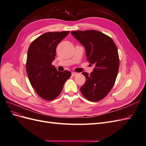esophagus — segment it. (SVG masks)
Wrapping results in <instances>:
<instances>
[{
  "label": "esophagus",
  "mask_w": 146,
  "mask_h": 146,
  "mask_svg": "<svg viewBox=\"0 0 146 146\" xmlns=\"http://www.w3.org/2000/svg\"><path fill=\"white\" fill-rule=\"evenodd\" d=\"M76 75H77V72H72V76H76Z\"/></svg>",
  "instance_id": "esophagus-1"
}]
</instances>
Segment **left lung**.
Here are the masks:
<instances>
[{"label":"left lung","instance_id":"left-lung-1","mask_svg":"<svg viewBox=\"0 0 146 146\" xmlns=\"http://www.w3.org/2000/svg\"><path fill=\"white\" fill-rule=\"evenodd\" d=\"M72 36L85 47L86 59L94 68L90 74L83 72L85 83L80 88L88 100L104 99L116 81L119 67L117 47L113 39L98 30L72 31Z\"/></svg>","mask_w":146,"mask_h":146}]
</instances>
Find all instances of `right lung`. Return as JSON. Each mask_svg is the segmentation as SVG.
<instances>
[{"label": "right lung", "instance_id": "obj_1", "mask_svg": "<svg viewBox=\"0 0 146 146\" xmlns=\"http://www.w3.org/2000/svg\"><path fill=\"white\" fill-rule=\"evenodd\" d=\"M69 32L45 33L29 46L26 62L27 76L36 94L46 100H52L58 97L65 82L71 76L69 70L58 71L52 64L55 59L57 46Z\"/></svg>", "mask_w": 146, "mask_h": 146}]
</instances>
